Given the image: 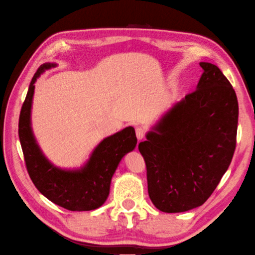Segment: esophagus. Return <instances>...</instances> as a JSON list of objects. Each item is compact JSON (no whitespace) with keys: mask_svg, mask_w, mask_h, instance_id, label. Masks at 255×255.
Returning <instances> with one entry per match:
<instances>
[{"mask_svg":"<svg viewBox=\"0 0 255 255\" xmlns=\"http://www.w3.org/2000/svg\"><path fill=\"white\" fill-rule=\"evenodd\" d=\"M135 134H136V137H137V139H139V140L143 139L144 135H145V128H141V127L136 128H135Z\"/></svg>","mask_w":255,"mask_h":255,"instance_id":"esophagus-1","label":"esophagus"}]
</instances>
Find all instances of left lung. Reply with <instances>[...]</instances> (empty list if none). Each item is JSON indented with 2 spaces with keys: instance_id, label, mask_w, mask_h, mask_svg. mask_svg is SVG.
<instances>
[{
  "instance_id": "8db88e82",
  "label": "left lung",
  "mask_w": 255,
  "mask_h": 255,
  "mask_svg": "<svg viewBox=\"0 0 255 255\" xmlns=\"http://www.w3.org/2000/svg\"><path fill=\"white\" fill-rule=\"evenodd\" d=\"M197 89L149 132L139 150L147 167L148 193L160 211L183 212L209 199L236 148L239 103L228 79L201 62Z\"/></svg>"
}]
</instances>
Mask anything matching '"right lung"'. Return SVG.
I'll list each match as a JSON object with an SVG mask.
<instances>
[{"mask_svg":"<svg viewBox=\"0 0 255 255\" xmlns=\"http://www.w3.org/2000/svg\"><path fill=\"white\" fill-rule=\"evenodd\" d=\"M55 64L45 63L36 71L19 116V139L27 172L41 194L57 206L71 211L97 209L110 194L113 174L125 153L134 149L135 131L125 128L104 139L80 170H64L53 166L41 153L32 135L30 110L37 78Z\"/></svg>","mask_w":255,"mask_h":255,"instance_id":"1","label":"right lung"}]
</instances>
